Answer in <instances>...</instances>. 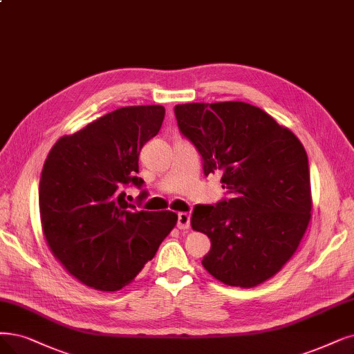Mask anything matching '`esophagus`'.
I'll return each instance as SVG.
<instances>
[{
	"mask_svg": "<svg viewBox=\"0 0 354 354\" xmlns=\"http://www.w3.org/2000/svg\"><path fill=\"white\" fill-rule=\"evenodd\" d=\"M177 226L180 230L186 231L190 228V215L189 214H185V212H181V214H178V219H177Z\"/></svg>",
	"mask_w": 354,
	"mask_h": 354,
	"instance_id": "34e87169",
	"label": "esophagus"
}]
</instances>
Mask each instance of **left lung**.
Here are the masks:
<instances>
[{
    "instance_id": "left-lung-1",
    "label": "left lung",
    "mask_w": 354,
    "mask_h": 354,
    "mask_svg": "<svg viewBox=\"0 0 354 354\" xmlns=\"http://www.w3.org/2000/svg\"><path fill=\"white\" fill-rule=\"evenodd\" d=\"M205 176L221 174L231 199L197 205L192 228L210 238L203 267L228 286L254 288L281 270L310 221L308 155L270 115L244 102L174 107Z\"/></svg>"
}]
</instances>
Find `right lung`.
<instances>
[{
	"instance_id": "obj_1",
	"label": "right lung",
	"mask_w": 354,
	"mask_h": 354,
	"mask_svg": "<svg viewBox=\"0 0 354 354\" xmlns=\"http://www.w3.org/2000/svg\"><path fill=\"white\" fill-rule=\"evenodd\" d=\"M162 106L122 107L58 139L39 185L41 231L65 270L95 290H120L153 259L177 223L169 210H133L138 157L161 129Z\"/></svg>"
}]
</instances>
